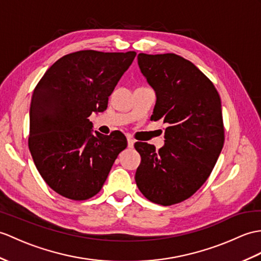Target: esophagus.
I'll return each mask as SVG.
<instances>
[{
    "label": "esophagus",
    "instance_id": "esophagus-1",
    "mask_svg": "<svg viewBox=\"0 0 261 261\" xmlns=\"http://www.w3.org/2000/svg\"><path fill=\"white\" fill-rule=\"evenodd\" d=\"M133 145H135V140L131 137H128V147L133 148Z\"/></svg>",
    "mask_w": 261,
    "mask_h": 261
}]
</instances>
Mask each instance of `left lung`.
Wrapping results in <instances>:
<instances>
[{
    "label": "left lung",
    "instance_id": "1",
    "mask_svg": "<svg viewBox=\"0 0 261 261\" xmlns=\"http://www.w3.org/2000/svg\"><path fill=\"white\" fill-rule=\"evenodd\" d=\"M138 64L156 94L151 120L168 126L158 151L136 142L141 155L136 182L151 202L175 204L205 182L219 158L225 142L221 100L214 83L177 54L139 53Z\"/></svg>",
    "mask_w": 261,
    "mask_h": 261
}]
</instances>
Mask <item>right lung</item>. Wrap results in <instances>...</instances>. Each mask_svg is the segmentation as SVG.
<instances>
[{
	"label": "right lung",
	"instance_id": "1",
	"mask_svg": "<svg viewBox=\"0 0 261 261\" xmlns=\"http://www.w3.org/2000/svg\"><path fill=\"white\" fill-rule=\"evenodd\" d=\"M136 54L94 50L66 54L36 84L29 149L41 177L62 197L80 201L95 196L126 148L122 132L92 133L88 118L106 110Z\"/></svg>",
	"mask_w": 261,
	"mask_h": 261
}]
</instances>
